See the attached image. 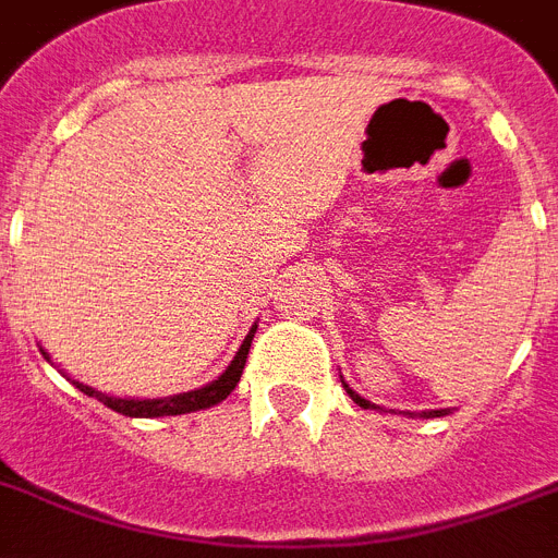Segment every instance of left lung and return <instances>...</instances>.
Returning a JSON list of instances; mask_svg holds the SVG:
<instances>
[{"mask_svg": "<svg viewBox=\"0 0 558 558\" xmlns=\"http://www.w3.org/2000/svg\"><path fill=\"white\" fill-rule=\"evenodd\" d=\"M342 388L348 390V396H351L353 402L359 404V408H365V411H385V408H379V404H373V402H367L365 396H359L356 390H351V385H348V381L342 379ZM448 408H441V411H422V413H404V416H425V418H434V416H448Z\"/></svg>", "mask_w": 558, "mask_h": 558, "instance_id": "8db88e82", "label": "left lung"}]
</instances>
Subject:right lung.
<instances>
[{
  "label": "right lung",
  "mask_w": 558,
  "mask_h": 558,
  "mask_svg": "<svg viewBox=\"0 0 558 558\" xmlns=\"http://www.w3.org/2000/svg\"><path fill=\"white\" fill-rule=\"evenodd\" d=\"M253 333H256V325L247 330L245 342L239 344L236 356L225 367L214 381H207L202 388L196 390H187V393H173V396H162V399H140V396H110L102 393V390L90 388L85 381L80 379H71L76 388L82 390L85 396H96L99 402L108 404L110 411L122 413V416H131V418H156V416H179V413H193V411H205V408H214L219 404L222 399H228L230 390L239 385V376L245 371V362H247V351H251V342H253ZM41 351V348H39ZM41 356L50 359L48 351H41Z\"/></svg>",
  "instance_id": "obj_1"
}]
</instances>
